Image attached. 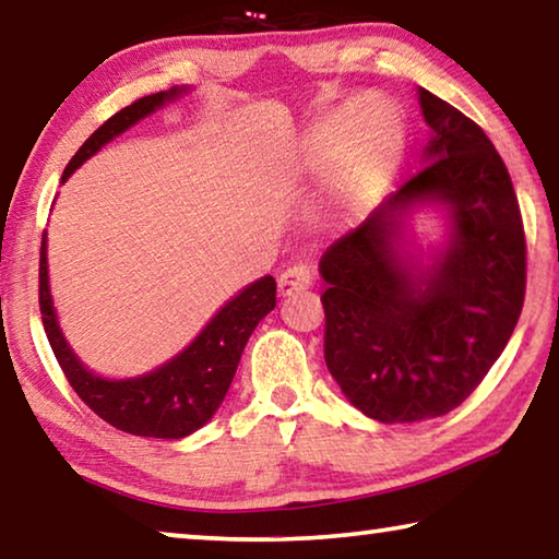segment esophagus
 <instances>
[{"instance_id": "esophagus-1", "label": "esophagus", "mask_w": 559, "mask_h": 559, "mask_svg": "<svg viewBox=\"0 0 559 559\" xmlns=\"http://www.w3.org/2000/svg\"><path fill=\"white\" fill-rule=\"evenodd\" d=\"M313 286V271L308 266H290L281 273L278 278V293L281 296H293V293L308 290Z\"/></svg>"}]
</instances>
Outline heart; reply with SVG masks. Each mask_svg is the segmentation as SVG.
Masks as SVG:
<instances>
[{"instance_id":"obj_1","label":"heart","mask_w":559,"mask_h":559,"mask_svg":"<svg viewBox=\"0 0 559 559\" xmlns=\"http://www.w3.org/2000/svg\"><path fill=\"white\" fill-rule=\"evenodd\" d=\"M406 126L390 98L367 93L325 112L290 159V173L323 177L328 212L343 224L365 219L390 189L402 165Z\"/></svg>"}]
</instances>
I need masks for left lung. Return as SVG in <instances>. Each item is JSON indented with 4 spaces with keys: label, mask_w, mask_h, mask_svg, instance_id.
<instances>
[{
    "label": "left lung",
    "mask_w": 559,
    "mask_h": 559,
    "mask_svg": "<svg viewBox=\"0 0 559 559\" xmlns=\"http://www.w3.org/2000/svg\"><path fill=\"white\" fill-rule=\"evenodd\" d=\"M431 128L419 175L320 259L325 362L370 419L412 424L466 400L503 353L525 298V234L513 182L476 122L419 88ZM437 209L439 247L411 241Z\"/></svg>",
    "instance_id": "8db88e82"
}]
</instances>
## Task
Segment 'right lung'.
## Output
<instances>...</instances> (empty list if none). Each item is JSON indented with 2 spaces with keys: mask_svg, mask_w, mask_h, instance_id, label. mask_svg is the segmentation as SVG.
I'll return each mask as SVG.
<instances>
[{
  "mask_svg": "<svg viewBox=\"0 0 559 559\" xmlns=\"http://www.w3.org/2000/svg\"><path fill=\"white\" fill-rule=\"evenodd\" d=\"M189 91H192L189 86H173L169 91L140 98L132 106L116 112L79 147V153L66 165L61 182H66L100 147H106L110 140H116L143 118L153 116L155 110L165 108L167 103L187 96ZM46 249L49 246H46L44 231L39 266L41 320L53 355L59 359L63 374L69 377L75 394L110 427L128 431L132 437L185 439L197 429H202L222 406L226 392H229L251 333L276 308V281H273V276L249 283L234 298L226 300L210 323L202 328V333L182 353L167 359L165 365L138 377L110 380V377L88 370L63 335L51 298Z\"/></svg>",
  "mask_w": 559,
  "mask_h": 559,
  "instance_id": "add662e5",
  "label": "right lung"
}]
</instances>
